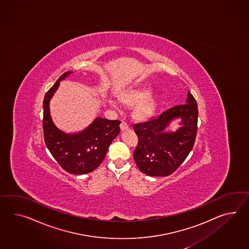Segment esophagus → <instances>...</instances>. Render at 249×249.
<instances>
[{"label": "esophagus", "mask_w": 249, "mask_h": 249, "mask_svg": "<svg viewBox=\"0 0 249 249\" xmlns=\"http://www.w3.org/2000/svg\"><path fill=\"white\" fill-rule=\"evenodd\" d=\"M120 127H121L122 131H124V130H127L128 129V125H127V122H122L121 123V125H120Z\"/></svg>", "instance_id": "obj_1"}]
</instances>
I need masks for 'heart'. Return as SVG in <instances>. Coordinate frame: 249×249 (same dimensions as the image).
Wrapping results in <instances>:
<instances>
[{
  "label": "heart",
  "instance_id": "obj_1",
  "mask_svg": "<svg viewBox=\"0 0 249 249\" xmlns=\"http://www.w3.org/2000/svg\"><path fill=\"white\" fill-rule=\"evenodd\" d=\"M150 91L145 89L132 90L123 94L121 101L127 106L139 104L134 110V116L139 120L145 121L154 114L156 109V103L153 98L148 97Z\"/></svg>",
  "mask_w": 249,
  "mask_h": 249
}]
</instances>
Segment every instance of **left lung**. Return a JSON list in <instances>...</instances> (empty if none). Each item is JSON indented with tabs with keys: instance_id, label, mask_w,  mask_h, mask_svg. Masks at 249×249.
Masks as SVG:
<instances>
[{
	"instance_id": "obj_1",
	"label": "left lung",
	"mask_w": 249,
	"mask_h": 249,
	"mask_svg": "<svg viewBox=\"0 0 249 249\" xmlns=\"http://www.w3.org/2000/svg\"><path fill=\"white\" fill-rule=\"evenodd\" d=\"M178 117L182 120V127L174 133L165 132L169 122ZM197 124L198 105L190 91L185 103L170 108L148 122L134 124L139 143L133 158L139 169L150 176L173 174L194 147Z\"/></svg>"
}]
</instances>
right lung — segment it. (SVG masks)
Returning <instances> with one entry per match:
<instances>
[{
    "label": "right lung",
    "instance_id": "1",
    "mask_svg": "<svg viewBox=\"0 0 249 249\" xmlns=\"http://www.w3.org/2000/svg\"><path fill=\"white\" fill-rule=\"evenodd\" d=\"M72 72L63 73L43 102V131L46 146L55 161L69 174L85 175L103 162L110 143L120 133V121L97 118L78 133L67 134L55 127L50 116L49 102L60 81Z\"/></svg>",
    "mask_w": 249,
    "mask_h": 249
}]
</instances>
